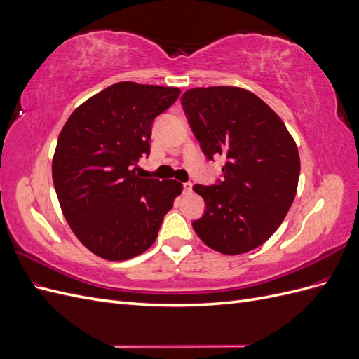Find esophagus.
I'll list each match as a JSON object with an SVG mask.
<instances>
[{
    "label": "esophagus",
    "mask_w": 359,
    "mask_h": 359,
    "mask_svg": "<svg viewBox=\"0 0 359 359\" xmlns=\"http://www.w3.org/2000/svg\"><path fill=\"white\" fill-rule=\"evenodd\" d=\"M182 190H184V193L189 194L191 191V182H184L182 184Z\"/></svg>",
    "instance_id": "obj_1"
}]
</instances>
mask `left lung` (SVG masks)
Masks as SVG:
<instances>
[{
	"instance_id": "8db88e82",
	"label": "left lung",
	"mask_w": 359,
	"mask_h": 359,
	"mask_svg": "<svg viewBox=\"0 0 359 359\" xmlns=\"http://www.w3.org/2000/svg\"><path fill=\"white\" fill-rule=\"evenodd\" d=\"M181 104L203 154L226 158L222 181L193 187L206 205L194 232L223 255L262 245L295 199L301 166L295 140L264 100L238 86L191 88Z\"/></svg>"
}]
</instances>
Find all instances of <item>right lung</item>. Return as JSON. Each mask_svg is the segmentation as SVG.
Instances as JSON below:
<instances>
[{"label":"right lung","instance_id":"right-lung-1","mask_svg":"<svg viewBox=\"0 0 359 359\" xmlns=\"http://www.w3.org/2000/svg\"><path fill=\"white\" fill-rule=\"evenodd\" d=\"M175 86L118 82L76 107L58 136L52 178L78 240L106 260H127L154 244L175 180L140 178L154 118L177 102Z\"/></svg>","mask_w":359,"mask_h":359}]
</instances>
